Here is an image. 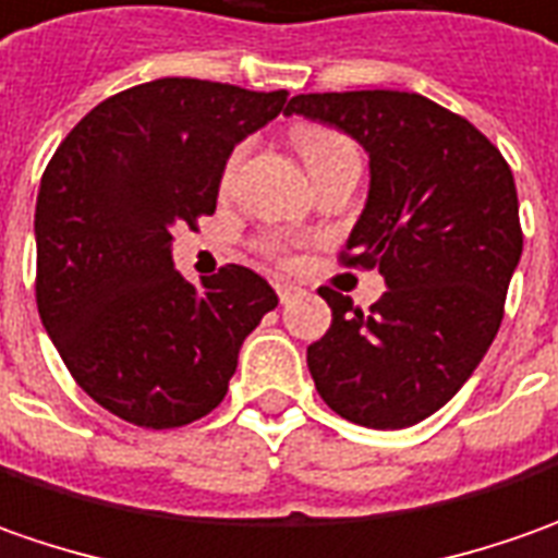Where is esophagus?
<instances>
[{
	"instance_id": "esophagus-1",
	"label": "esophagus",
	"mask_w": 558,
	"mask_h": 558,
	"mask_svg": "<svg viewBox=\"0 0 558 558\" xmlns=\"http://www.w3.org/2000/svg\"><path fill=\"white\" fill-rule=\"evenodd\" d=\"M275 290H278L280 302H290V299H296L299 293H302V287L290 283V280H278V283H275Z\"/></svg>"
}]
</instances>
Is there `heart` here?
<instances>
[{
	"label": "heart",
	"mask_w": 558,
	"mask_h": 558,
	"mask_svg": "<svg viewBox=\"0 0 558 558\" xmlns=\"http://www.w3.org/2000/svg\"><path fill=\"white\" fill-rule=\"evenodd\" d=\"M293 142H296L299 154H302V160H305V166L317 163L320 157H327V154H333L337 147H345L349 142L339 135V132H330V129H320V125H302V129H296V135H293ZM238 160H241V150L228 160V166H225V175H221V182L228 184L231 182V175H234V166H238Z\"/></svg>",
	"instance_id": "1"
}]
</instances>
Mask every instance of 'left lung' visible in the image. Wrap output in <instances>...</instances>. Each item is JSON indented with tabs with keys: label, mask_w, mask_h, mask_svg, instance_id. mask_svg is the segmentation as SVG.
Listing matches in <instances>:
<instances>
[{
	"label": "left lung",
	"mask_w": 558,
	"mask_h": 558,
	"mask_svg": "<svg viewBox=\"0 0 558 558\" xmlns=\"http://www.w3.org/2000/svg\"><path fill=\"white\" fill-rule=\"evenodd\" d=\"M287 113L367 150V203L342 262L379 268L389 287L367 315L320 287L333 324L308 345L317 395L367 429L413 426L460 392L500 330L522 256L512 172L470 120L416 92H315Z\"/></svg>",
	"instance_id": "8db88e82"
}]
</instances>
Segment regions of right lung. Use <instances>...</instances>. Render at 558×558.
Masks as SVG:
<instances>
[{
	"label": "right lung",
	"mask_w": 558,
	"mask_h": 558,
	"mask_svg": "<svg viewBox=\"0 0 558 558\" xmlns=\"http://www.w3.org/2000/svg\"><path fill=\"white\" fill-rule=\"evenodd\" d=\"M283 105V88L163 76L88 110L43 172L39 317L83 392L125 423L175 429L219 408L243 339L278 305L243 265L184 280L172 231L216 213L231 150Z\"/></svg>",
	"instance_id": "right-lung-1"
}]
</instances>
